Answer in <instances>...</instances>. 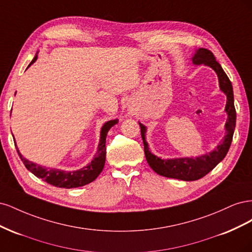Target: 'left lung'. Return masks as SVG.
I'll return each instance as SVG.
<instances>
[{
  "mask_svg": "<svg viewBox=\"0 0 252 252\" xmlns=\"http://www.w3.org/2000/svg\"><path fill=\"white\" fill-rule=\"evenodd\" d=\"M194 65H205L215 70L218 75L219 86L222 93L225 94L227 101L225 106V111L227 113V121L225 123V135L217 145V147L207 154L199 157H186V158H161L152 154L149 149L148 143L146 141L147 127L140 123L141 135L144 143V152L146 157L147 163L158 174L166 178L178 179L183 181H195L199 180L210 172L215 167L222 162L226 157L228 150L230 148L232 142V136L235 128L236 112L234 108L233 89L230 80L223 70L213 56V53L205 48H199L194 51L191 58Z\"/></svg>",
  "mask_w": 252,
  "mask_h": 252,
  "instance_id": "1",
  "label": "left lung"
}]
</instances>
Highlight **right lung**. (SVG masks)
Returning <instances> with one entry per match:
<instances>
[{"mask_svg": "<svg viewBox=\"0 0 252 252\" xmlns=\"http://www.w3.org/2000/svg\"><path fill=\"white\" fill-rule=\"evenodd\" d=\"M37 60V52L33 60L30 62L27 68L32 66L35 61ZM119 120H110L102 126L101 128V133H100V142H98V146L96 154L94 158L93 161H91L87 166L83 167V168L74 171H65L61 169L56 168H50L47 169L46 167H43L41 165H37L35 163H32L28 161L26 158L22 156L20 152L16 140H14V145L17 146V151L22 159V162L24 163L26 168L33 173L36 178H40L43 181H45L48 184L60 187V188H75V187H81L84 185H87L89 183L94 182L100 174L104 168L105 161H106V136H107L108 131L110 128L118 124Z\"/></svg>", "mask_w": 252, "mask_h": 252, "instance_id": "add662e5", "label": "right lung"}]
</instances>
